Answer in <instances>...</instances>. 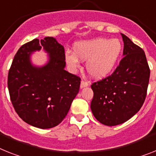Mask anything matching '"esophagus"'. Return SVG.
Instances as JSON below:
<instances>
[{
	"label": "esophagus",
	"instance_id": "34e87169",
	"mask_svg": "<svg viewBox=\"0 0 156 156\" xmlns=\"http://www.w3.org/2000/svg\"><path fill=\"white\" fill-rule=\"evenodd\" d=\"M88 82H86V81L85 80H82V82H81V85H80V87L81 89L84 88V87H86V86H88Z\"/></svg>",
	"mask_w": 156,
	"mask_h": 156
}]
</instances>
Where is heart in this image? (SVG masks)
<instances>
[{
    "label": "heart",
    "instance_id": "1",
    "mask_svg": "<svg viewBox=\"0 0 156 156\" xmlns=\"http://www.w3.org/2000/svg\"><path fill=\"white\" fill-rule=\"evenodd\" d=\"M122 44L117 39L98 38L77 43L74 54L66 52L65 59L72 69L78 66L79 60L87 61L86 70L92 78L101 79L110 74L120 58Z\"/></svg>",
    "mask_w": 156,
    "mask_h": 156
}]
</instances>
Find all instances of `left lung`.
Listing matches in <instances>:
<instances>
[{"label": "left lung", "instance_id": "left-lung-1", "mask_svg": "<svg viewBox=\"0 0 156 156\" xmlns=\"http://www.w3.org/2000/svg\"><path fill=\"white\" fill-rule=\"evenodd\" d=\"M124 58L110 76L91 85L90 108L94 117L107 126H115L133 117L144 102L150 69L144 50L121 34Z\"/></svg>", "mask_w": 156, "mask_h": 156}]
</instances>
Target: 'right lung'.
Returning <instances> with one entry per match:
<instances>
[{"instance_id":"add662e5","label":"right lung","mask_w":156,"mask_h":156,"mask_svg":"<svg viewBox=\"0 0 156 156\" xmlns=\"http://www.w3.org/2000/svg\"><path fill=\"white\" fill-rule=\"evenodd\" d=\"M41 48L48 54V62L34 66L30 55ZM65 66V50L55 38L35 39L20 48L9 69L8 88L15 111L24 122L46 129L65 118L81 83Z\"/></svg>"}]
</instances>
